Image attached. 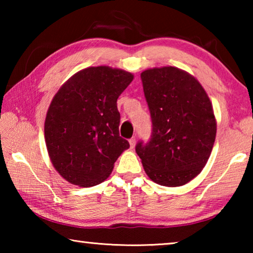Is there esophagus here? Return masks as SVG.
<instances>
[{
    "label": "esophagus",
    "mask_w": 253,
    "mask_h": 253,
    "mask_svg": "<svg viewBox=\"0 0 253 253\" xmlns=\"http://www.w3.org/2000/svg\"><path fill=\"white\" fill-rule=\"evenodd\" d=\"M129 145H130V148H134L135 145H136V139L135 138H130L129 139Z\"/></svg>",
    "instance_id": "obj_1"
}]
</instances>
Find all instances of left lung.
<instances>
[{
    "label": "left lung",
    "instance_id": "8db88e82",
    "mask_svg": "<svg viewBox=\"0 0 253 253\" xmlns=\"http://www.w3.org/2000/svg\"><path fill=\"white\" fill-rule=\"evenodd\" d=\"M153 132L136 145L147 176L163 186H182L202 172L211 155L216 119L207 91L194 76L176 67L140 74Z\"/></svg>",
    "mask_w": 253,
    "mask_h": 253
}]
</instances>
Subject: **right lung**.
<instances>
[{"label": "right lung", "mask_w": 253, "mask_h": 253, "mask_svg": "<svg viewBox=\"0 0 253 253\" xmlns=\"http://www.w3.org/2000/svg\"><path fill=\"white\" fill-rule=\"evenodd\" d=\"M134 75L89 67L63 84L44 122L46 149L55 170L71 184L95 186L109 176L129 143L119 136L117 99Z\"/></svg>", "instance_id": "obj_1"}]
</instances>
